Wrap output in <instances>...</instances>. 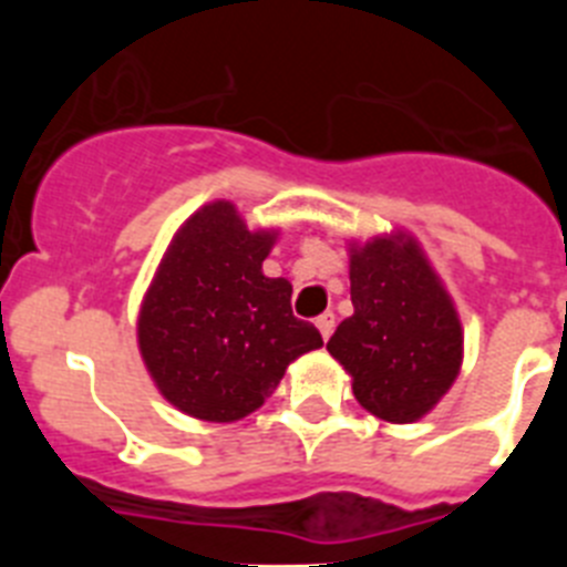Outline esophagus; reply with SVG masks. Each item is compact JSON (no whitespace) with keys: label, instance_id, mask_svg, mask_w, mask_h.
I'll return each instance as SVG.
<instances>
[{"label":"esophagus","instance_id":"obj_1","mask_svg":"<svg viewBox=\"0 0 567 567\" xmlns=\"http://www.w3.org/2000/svg\"><path fill=\"white\" fill-rule=\"evenodd\" d=\"M315 323H318V329H320V334H323V340H329V334L334 332V315L332 312H323L318 320H315Z\"/></svg>","mask_w":567,"mask_h":567}]
</instances>
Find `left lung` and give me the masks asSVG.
<instances>
[{
    "mask_svg": "<svg viewBox=\"0 0 567 567\" xmlns=\"http://www.w3.org/2000/svg\"><path fill=\"white\" fill-rule=\"evenodd\" d=\"M352 307L327 349L352 374L363 409L389 423L423 417L454 383L463 332L417 244L378 238L352 249Z\"/></svg>",
    "mask_w": 567,
    "mask_h": 567,
    "instance_id": "8db88e82",
    "label": "left lung"
}]
</instances>
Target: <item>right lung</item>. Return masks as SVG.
Masks as SVG:
<instances>
[{
    "label": "right lung",
    "mask_w": 567,
    "mask_h": 567,
    "mask_svg": "<svg viewBox=\"0 0 567 567\" xmlns=\"http://www.w3.org/2000/svg\"><path fill=\"white\" fill-rule=\"evenodd\" d=\"M272 238L249 233L233 204H209L178 229L144 298V363L193 417L229 423L255 412L298 354L323 346L292 315V284L260 272Z\"/></svg>",
    "instance_id": "add662e5"
}]
</instances>
